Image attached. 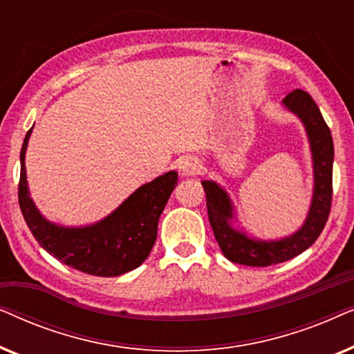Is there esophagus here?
<instances>
[{
  "label": "esophagus",
  "instance_id": "34e87169",
  "mask_svg": "<svg viewBox=\"0 0 354 354\" xmlns=\"http://www.w3.org/2000/svg\"><path fill=\"white\" fill-rule=\"evenodd\" d=\"M178 171H180L183 177H195L201 171V162L196 158H185L182 159Z\"/></svg>",
  "mask_w": 354,
  "mask_h": 354
}]
</instances>
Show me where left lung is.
<instances>
[{
    "label": "left lung",
    "mask_w": 354,
    "mask_h": 354,
    "mask_svg": "<svg viewBox=\"0 0 354 354\" xmlns=\"http://www.w3.org/2000/svg\"><path fill=\"white\" fill-rule=\"evenodd\" d=\"M282 106L304 125L313 158V198L306 219L297 232L282 239L264 240L240 225L232 198L214 180H203L209 224L224 256L232 263L266 268L283 263L306 251L326 225L332 203L333 142L330 130L317 104L306 91L295 90L282 100Z\"/></svg>",
    "instance_id": "obj_1"
}]
</instances>
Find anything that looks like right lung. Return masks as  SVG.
Returning a JSON list of instances; mask_svg holds the SVG:
<instances>
[{
  "label": "right lung",
  "mask_w": 354,
  "mask_h": 354,
  "mask_svg": "<svg viewBox=\"0 0 354 354\" xmlns=\"http://www.w3.org/2000/svg\"><path fill=\"white\" fill-rule=\"evenodd\" d=\"M32 129L21 149L19 206L38 245L72 269L98 277H118L137 269L156 241L159 217L177 185L178 174L169 171L138 187L111 214L93 224H56L38 211L28 190L26 153Z\"/></svg>",
  "instance_id": "obj_1"
}]
</instances>
